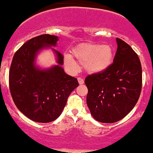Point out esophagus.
Returning <instances> with one entry per match:
<instances>
[{"label": "esophagus", "instance_id": "1", "mask_svg": "<svg viewBox=\"0 0 153 153\" xmlns=\"http://www.w3.org/2000/svg\"><path fill=\"white\" fill-rule=\"evenodd\" d=\"M78 81H79V83L80 85H82L83 83H84V79L82 78H78Z\"/></svg>", "mask_w": 153, "mask_h": 153}]
</instances>
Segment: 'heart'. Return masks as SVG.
<instances>
[{
	"instance_id": "1",
	"label": "heart",
	"mask_w": 153,
	"mask_h": 153,
	"mask_svg": "<svg viewBox=\"0 0 153 153\" xmlns=\"http://www.w3.org/2000/svg\"><path fill=\"white\" fill-rule=\"evenodd\" d=\"M72 55L85 69L91 73L102 72L111 65L113 51L109 45L96 43H85L76 46L72 50ZM65 62L74 65V60L70 55L65 56Z\"/></svg>"
}]
</instances>
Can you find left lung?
<instances>
[{"mask_svg": "<svg viewBox=\"0 0 153 153\" xmlns=\"http://www.w3.org/2000/svg\"><path fill=\"white\" fill-rule=\"evenodd\" d=\"M113 63L102 72L89 74L86 102L93 117L112 123L123 119L137 104L141 91L142 70L138 56L127 43L116 38Z\"/></svg>", "mask_w": 153, "mask_h": 153, "instance_id": "8db88e82", "label": "left lung"}]
</instances>
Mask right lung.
<instances>
[{
  "label": "right lung",
  "instance_id": "add662e5",
  "mask_svg": "<svg viewBox=\"0 0 153 153\" xmlns=\"http://www.w3.org/2000/svg\"><path fill=\"white\" fill-rule=\"evenodd\" d=\"M56 36L42 34L27 41L15 53L9 70V89L15 105L30 120L49 123L59 117L67 100L79 82L74 77L64 72L60 67L64 56L57 50L59 65L48 70H39L34 66L38 51L54 46Z\"/></svg>",
  "mask_w": 153,
  "mask_h": 153
}]
</instances>
